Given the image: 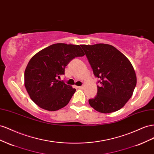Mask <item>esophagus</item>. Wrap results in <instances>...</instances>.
<instances>
[{"label":"esophagus","instance_id":"1","mask_svg":"<svg viewBox=\"0 0 154 154\" xmlns=\"http://www.w3.org/2000/svg\"><path fill=\"white\" fill-rule=\"evenodd\" d=\"M79 89H83L84 88V86H78L77 87Z\"/></svg>","mask_w":154,"mask_h":154}]
</instances>
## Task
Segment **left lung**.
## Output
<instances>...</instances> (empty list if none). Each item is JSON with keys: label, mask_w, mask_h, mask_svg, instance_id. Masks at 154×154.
<instances>
[{"label": "left lung", "mask_w": 154, "mask_h": 154, "mask_svg": "<svg viewBox=\"0 0 154 154\" xmlns=\"http://www.w3.org/2000/svg\"><path fill=\"white\" fill-rule=\"evenodd\" d=\"M99 81L97 93L88 100L90 106L103 113L116 112L132 96L137 83L133 66L126 57L106 44L81 45Z\"/></svg>", "instance_id": "obj_1"}]
</instances>
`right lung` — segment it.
Returning <instances> with one entry per match:
<instances>
[{
    "instance_id": "1",
    "label": "right lung",
    "mask_w": 154,
    "mask_h": 154,
    "mask_svg": "<svg viewBox=\"0 0 154 154\" xmlns=\"http://www.w3.org/2000/svg\"><path fill=\"white\" fill-rule=\"evenodd\" d=\"M85 53L79 45L54 44L38 51L30 59L24 72V85L33 101L48 111H56L68 104L76 90L57 80L65 67Z\"/></svg>"
}]
</instances>
